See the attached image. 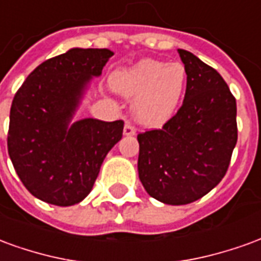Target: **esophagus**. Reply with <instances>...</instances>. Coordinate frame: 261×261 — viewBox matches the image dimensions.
<instances>
[{"mask_svg": "<svg viewBox=\"0 0 261 261\" xmlns=\"http://www.w3.org/2000/svg\"><path fill=\"white\" fill-rule=\"evenodd\" d=\"M123 133H124V136H134V134H136V128H134L130 123H125Z\"/></svg>", "mask_w": 261, "mask_h": 261, "instance_id": "34e87169", "label": "esophagus"}]
</instances>
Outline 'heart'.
<instances>
[{"mask_svg":"<svg viewBox=\"0 0 261 261\" xmlns=\"http://www.w3.org/2000/svg\"><path fill=\"white\" fill-rule=\"evenodd\" d=\"M186 69L180 63L145 59L112 75V88L134 97L133 113L145 125H161L175 114L186 88Z\"/></svg>","mask_w":261,"mask_h":261,"instance_id":"heart-1","label":"heart"}]
</instances>
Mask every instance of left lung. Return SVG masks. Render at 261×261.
Listing matches in <instances>:
<instances>
[{
    "label": "left lung",
    "instance_id": "obj_1",
    "mask_svg": "<svg viewBox=\"0 0 261 261\" xmlns=\"http://www.w3.org/2000/svg\"><path fill=\"white\" fill-rule=\"evenodd\" d=\"M177 53L187 75L183 105L162 128L137 136L142 186L170 205L211 192L229 168L238 141L236 99L224 78L190 51Z\"/></svg>",
    "mask_w": 261,
    "mask_h": 261
}]
</instances>
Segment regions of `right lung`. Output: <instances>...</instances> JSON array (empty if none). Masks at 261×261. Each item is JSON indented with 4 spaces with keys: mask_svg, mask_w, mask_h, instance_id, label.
I'll list each match as a JSON object with an SVG mask.
<instances>
[{
    "mask_svg": "<svg viewBox=\"0 0 261 261\" xmlns=\"http://www.w3.org/2000/svg\"><path fill=\"white\" fill-rule=\"evenodd\" d=\"M113 56L71 48L32 71L15 93L8 153L23 186L39 200L68 207L91 193L103 159L123 137V120L69 121L92 76Z\"/></svg>",
    "mask_w": 261,
    "mask_h": 261,
    "instance_id": "add662e5",
    "label": "right lung"
}]
</instances>
